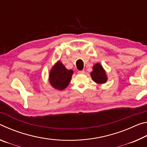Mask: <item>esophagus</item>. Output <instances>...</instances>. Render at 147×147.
<instances>
[{
  "instance_id": "esophagus-1",
  "label": "esophagus",
  "mask_w": 147,
  "mask_h": 147,
  "mask_svg": "<svg viewBox=\"0 0 147 147\" xmlns=\"http://www.w3.org/2000/svg\"><path fill=\"white\" fill-rule=\"evenodd\" d=\"M78 74H84V73H85V71H78Z\"/></svg>"
}]
</instances>
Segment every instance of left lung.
<instances>
[{
	"label": "left lung",
	"instance_id": "obj_1",
	"mask_svg": "<svg viewBox=\"0 0 147 147\" xmlns=\"http://www.w3.org/2000/svg\"><path fill=\"white\" fill-rule=\"evenodd\" d=\"M90 74L92 80L98 84H105L108 80L106 71L100 63H96L94 65L93 71L91 72Z\"/></svg>",
	"mask_w": 147,
	"mask_h": 147
}]
</instances>
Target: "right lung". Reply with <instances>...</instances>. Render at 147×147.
Instances as JSON below:
<instances>
[{
    "instance_id": "right-lung-1",
    "label": "right lung",
    "mask_w": 147,
    "mask_h": 147,
    "mask_svg": "<svg viewBox=\"0 0 147 147\" xmlns=\"http://www.w3.org/2000/svg\"><path fill=\"white\" fill-rule=\"evenodd\" d=\"M73 73V70H69L60 61L58 60L49 72V84L57 90H63L70 83Z\"/></svg>"
}]
</instances>
